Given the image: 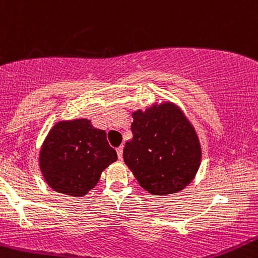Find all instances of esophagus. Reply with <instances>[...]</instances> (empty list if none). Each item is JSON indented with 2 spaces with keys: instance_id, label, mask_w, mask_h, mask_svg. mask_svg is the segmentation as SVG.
<instances>
[{
  "instance_id": "1",
  "label": "esophagus",
  "mask_w": 258,
  "mask_h": 258,
  "mask_svg": "<svg viewBox=\"0 0 258 258\" xmlns=\"http://www.w3.org/2000/svg\"><path fill=\"white\" fill-rule=\"evenodd\" d=\"M116 152H117V157L120 159H122V153H123V146H120L118 148H116Z\"/></svg>"
}]
</instances>
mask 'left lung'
I'll list each match as a JSON object with an SVG mask.
<instances>
[{"label":"left lung","instance_id":"obj_1","mask_svg":"<svg viewBox=\"0 0 258 258\" xmlns=\"http://www.w3.org/2000/svg\"><path fill=\"white\" fill-rule=\"evenodd\" d=\"M134 137L123 148L124 164L152 195L176 194L194 180L201 164L196 132L171 103L132 114Z\"/></svg>","mask_w":258,"mask_h":258}]
</instances>
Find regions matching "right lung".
<instances>
[{
  "mask_svg": "<svg viewBox=\"0 0 258 258\" xmlns=\"http://www.w3.org/2000/svg\"><path fill=\"white\" fill-rule=\"evenodd\" d=\"M117 160L106 134L87 118L61 121L50 130L41 147L40 169L53 191L82 197L100 179L101 171Z\"/></svg>",
  "mask_w": 258,
  "mask_h": 258,
  "instance_id": "right-lung-1",
  "label": "right lung"
}]
</instances>
